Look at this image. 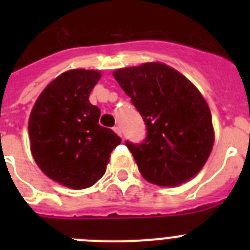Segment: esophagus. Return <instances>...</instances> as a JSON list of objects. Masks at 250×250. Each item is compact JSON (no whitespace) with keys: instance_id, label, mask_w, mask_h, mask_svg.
<instances>
[{"instance_id":"1","label":"esophagus","mask_w":250,"mask_h":250,"mask_svg":"<svg viewBox=\"0 0 250 250\" xmlns=\"http://www.w3.org/2000/svg\"><path fill=\"white\" fill-rule=\"evenodd\" d=\"M114 131L118 134L119 136L123 135V130H121V126L120 125H116V126H114Z\"/></svg>"}]
</instances>
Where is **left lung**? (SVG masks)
Listing matches in <instances>:
<instances>
[{
    "label": "left lung",
    "mask_w": 250,
    "mask_h": 250,
    "mask_svg": "<svg viewBox=\"0 0 250 250\" xmlns=\"http://www.w3.org/2000/svg\"><path fill=\"white\" fill-rule=\"evenodd\" d=\"M115 80L145 123L146 138L125 141L149 183L176 187L195 176L214 143L211 114L195 86L159 62L120 68Z\"/></svg>",
    "instance_id": "8db88e82"
}]
</instances>
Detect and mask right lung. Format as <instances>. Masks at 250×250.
<instances>
[{"mask_svg": "<svg viewBox=\"0 0 250 250\" xmlns=\"http://www.w3.org/2000/svg\"><path fill=\"white\" fill-rule=\"evenodd\" d=\"M94 70H71L56 77L31 111V152L43 173L71 189H85L105 174L110 154L121 143L99 124L100 109L89 96L100 80Z\"/></svg>", "mask_w": 250, "mask_h": 250, "instance_id": "obj_1", "label": "right lung"}]
</instances>
